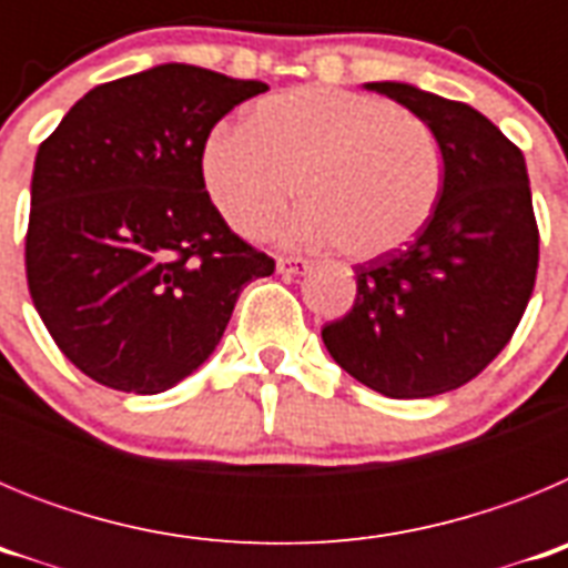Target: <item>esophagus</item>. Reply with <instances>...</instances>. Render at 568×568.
<instances>
[{"label":"esophagus","instance_id":"obj_1","mask_svg":"<svg viewBox=\"0 0 568 568\" xmlns=\"http://www.w3.org/2000/svg\"><path fill=\"white\" fill-rule=\"evenodd\" d=\"M275 270H278L281 275H301L310 270V261L298 258V255H278V258H275Z\"/></svg>","mask_w":568,"mask_h":568}]
</instances>
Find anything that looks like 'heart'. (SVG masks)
<instances>
[{"label":"heart","mask_w":568,"mask_h":568,"mask_svg":"<svg viewBox=\"0 0 568 568\" xmlns=\"http://www.w3.org/2000/svg\"><path fill=\"white\" fill-rule=\"evenodd\" d=\"M199 173L244 239L267 235L298 190L293 239L369 261L433 222L446 162L429 124L398 104L304 84L255 102L244 128H215L199 150Z\"/></svg>","instance_id":"1"}]
</instances>
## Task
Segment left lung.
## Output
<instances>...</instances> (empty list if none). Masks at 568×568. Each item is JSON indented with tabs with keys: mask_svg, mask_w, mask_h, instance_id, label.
Returning <instances> with one entry per match:
<instances>
[{
	"mask_svg": "<svg viewBox=\"0 0 568 568\" xmlns=\"http://www.w3.org/2000/svg\"><path fill=\"white\" fill-rule=\"evenodd\" d=\"M440 142L446 182L415 241L355 267L353 310L321 329L341 369L386 398H433L495 361L538 275L524 153L475 108L404 82H369Z\"/></svg>",
	"mask_w": 568,
	"mask_h": 568,
	"instance_id": "8db88e82",
	"label": "left lung"
}]
</instances>
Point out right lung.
Here are the masks:
<instances>
[{
    "instance_id": "obj_1",
    "label": "right lung",
    "mask_w": 568,
    "mask_h": 568,
    "mask_svg": "<svg viewBox=\"0 0 568 568\" xmlns=\"http://www.w3.org/2000/svg\"><path fill=\"white\" fill-rule=\"evenodd\" d=\"M267 84L159 64L99 84L39 144L24 235L28 290L88 378L155 395L222 341L241 290L275 261L227 227L199 150Z\"/></svg>"
}]
</instances>
